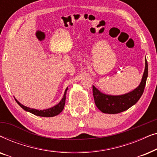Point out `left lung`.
<instances>
[{
	"mask_svg": "<svg viewBox=\"0 0 157 157\" xmlns=\"http://www.w3.org/2000/svg\"><path fill=\"white\" fill-rule=\"evenodd\" d=\"M148 76V63L145 60V69L140 84L129 93L119 96L107 95L103 94L93 86V95L94 101L97 108L105 113H118L124 111L132 107L139 100L147 82Z\"/></svg>",
	"mask_w": 157,
	"mask_h": 157,
	"instance_id": "left-lung-1",
	"label": "left lung"
}]
</instances>
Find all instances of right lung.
I'll list each match as a JSON object with an SVG mask.
<instances>
[{"label": "right lung", "instance_id": "add662e5", "mask_svg": "<svg viewBox=\"0 0 157 157\" xmlns=\"http://www.w3.org/2000/svg\"><path fill=\"white\" fill-rule=\"evenodd\" d=\"M67 90H68V87L66 88V89L65 90V92H64L63 97L62 98L61 101H60L59 104L56 105V106H54L53 107H51V108H49L47 109H44V110H38V109H31L29 108V107L23 106V105L21 104L20 102L18 101L16 98H15V100H16L17 104H18L23 109H24V110L26 111H29L30 113H33L34 115L38 116V117H52L59 114V113L63 111L64 106H65L66 95V91H67Z\"/></svg>", "mask_w": 157, "mask_h": 157}]
</instances>
